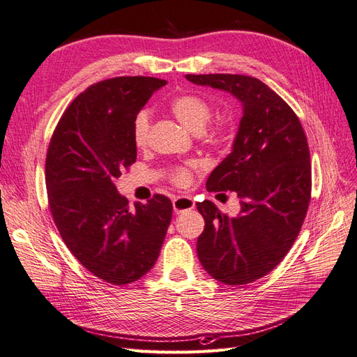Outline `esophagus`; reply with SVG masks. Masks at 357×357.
Returning <instances> with one entry per match:
<instances>
[{
	"mask_svg": "<svg viewBox=\"0 0 357 357\" xmlns=\"http://www.w3.org/2000/svg\"><path fill=\"white\" fill-rule=\"evenodd\" d=\"M193 207H195V202H193V199L190 197H177L172 199V208H174V211L177 214L192 210Z\"/></svg>",
	"mask_w": 357,
	"mask_h": 357,
	"instance_id": "1",
	"label": "esophagus"
}]
</instances>
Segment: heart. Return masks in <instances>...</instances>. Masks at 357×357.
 <instances>
[{
  "label": "heart",
  "instance_id": "heart-1",
  "mask_svg": "<svg viewBox=\"0 0 357 357\" xmlns=\"http://www.w3.org/2000/svg\"><path fill=\"white\" fill-rule=\"evenodd\" d=\"M169 110L178 121L186 125L193 132H204L208 142H220L226 132V125L218 122L210 129H204L213 116V107L208 100L197 93H181L169 101ZM150 131H152V113L149 110L138 112L132 122V142L142 149L149 144ZM171 181L177 186H188L192 180V172L186 167L172 168L169 174Z\"/></svg>",
  "mask_w": 357,
  "mask_h": 357
}]
</instances>
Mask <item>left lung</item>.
<instances>
[{"instance_id": "8db88e82", "label": "left lung", "mask_w": 357, "mask_h": 357, "mask_svg": "<svg viewBox=\"0 0 357 357\" xmlns=\"http://www.w3.org/2000/svg\"><path fill=\"white\" fill-rule=\"evenodd\" d=\"M192 83L228 91L244 114L232 152L207 180L210 192H235V218L210 201L197 204L205 220L197 252L202 268L229 286L256 282L283 261L311 199L307 135L289 104L259 79L243 74H188Z\"/></svg>"}]
</instances>
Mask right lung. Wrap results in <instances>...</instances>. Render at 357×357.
<instances>
[{
	"instance_id": "right-lung-1",
	"label": "right lung",
	"mask_w": 357,
	"mask_h": 357,
	"mask_svg": "<svg viewBox=\"0 0 357 357\" xmlns=\"http://www.w3.org/2000/svg\"><path fill=\"white\" fill-rule=\"evenodd\" d=\"M164 84L143 75L91 84L63 112L47 149V201L61 238L88 271L116 286L153 268L171 222L165 195L131 208L114 186L137 159L134 117Z\"/></svg>"
}]
</instances>
